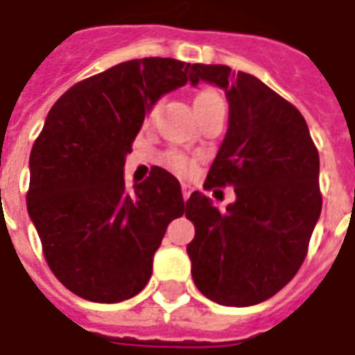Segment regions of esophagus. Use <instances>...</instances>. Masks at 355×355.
Segmentation results:
<instances>
[{
  "label": "esophagus",
  "instance_id": "esophagus-1",
  "mask_svg": "<svg viewBox=\"0 0 355 355\" xmlns=\"http://www.w3.org/2000/svg\"><path fill=\"white\" fill-rule=\"evenodd\" d=\"M191 191H193V189H191V185H187V184L182 185V196H184V201H187V199H189Z\"/></svg>",
  "mask_w": 355,
  "mask_h": 355
}]
</instances>
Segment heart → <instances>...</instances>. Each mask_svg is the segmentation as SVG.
I'll return each instance as SVG.
<instances>
[{"instance_id":"1","label":"heart","mask_w":355,"mask_h":355,"mask_svg":"<svg viewBox=\"0 0 355 355\" xmlns=\"http://www.w3.org/2000/svg\"><path fill=\"white\" fill-rule=\"evenodd\" d=\"M211 108H225L223 98L215 92V90H201L198 96H196V110L198 114H203ZM156 114V106H152L146 114V124H152ZM164 166L178 175H191L196 171V159L189 157L184 152H178V150H170L164 154Z\"/></svg>"}]
</instances>
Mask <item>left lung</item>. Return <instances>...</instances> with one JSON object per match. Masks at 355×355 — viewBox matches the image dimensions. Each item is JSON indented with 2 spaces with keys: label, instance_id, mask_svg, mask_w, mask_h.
I'll use <instances>...</instances> for the list:
<instances>
[{
  "label": "left lung",
  "instance_id": "left-lung-1",
  "mask_svg": "<svg viewBox=\"0 0 355 355\" xmlns=\"http://www.w3.org/2000/svg\"><path fill=\"white\" fill-rule=\"evenodd\" d=\"M189 80L225 90L229 128L203 187L237 193L225 211L199 191L185 201L196 225L191 277L217 304L252 306L286 286L306 259L322 211L318 150L298 108L257 76L196 62Z\"/></svg>",
  "mask_w": 355,
  "mask_h": 355
}]
</instances>
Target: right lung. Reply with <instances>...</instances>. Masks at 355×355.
I'll return each mask as SVG.
<instances>
[{"mask_svg": "<svg viewBox=\"0 0 355 355\" xmlns=\"http://www.w3.org/2000/svg\"><path fill=\"white\" fill-rule=\"evenodd\" d=\"M191 64L146 57L67 90L29 157L27 211L53 275L76 296L122 302L152 277V259L185 211L180 182L154 166L128 191L124 157L156 101L189 80Z\"/></svg>", "mask_w": 355, "mask_h": 355, "instance_id": "1", "label": "right lung"}]
</instances>
